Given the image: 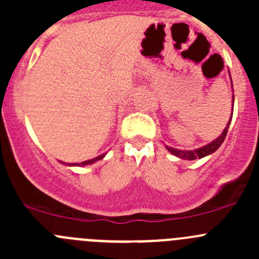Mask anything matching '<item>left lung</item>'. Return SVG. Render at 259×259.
Returning a JSON list of instances; mask_svg holds the SVG:
<instances>
[{
	"label": "left lung",
	"instance_id": "obj_1",
	"mask_svg": "<svg viewBox=\"0 0 259 259\" xmlns=\"http://www.w3.org/2000/svg\"><path fill=\"white\" fill-rule=\"evenodd\" d=\"M232 88H233V85H232ZM233 101H234V95H233ZM232 111H233V109H232ZM232 115H233V113H232ZM231 120H232V116H231V119H229L228 124H227L226 129L223 130V133H222V134L219 135L215 140H213V142L209 143L208 145L202 146V148H199V149H195V150H179V149L171 148V146H166V149H168L169 153H171L173 155L178 156V158H180V159H185V160H195V159L204 158V156L214 153V151H215L219 146L223 144L224 139H226V137H227V132H228L229 124H231Z\"/></svg>",
	"mask_w": 259,
	"mask_h": 259
}]
</instances>
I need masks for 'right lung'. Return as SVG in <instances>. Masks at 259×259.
I'll return each mask as SVG.
<instances>
[{
  "instance_id": "right-lung-1",
  "label": "right lung",
  "mask_w": 259,
  "mask_h": 259,
  "mask_svg": "<svg viewBox=\"0 0 259 259\" xmlns=\"http://www.w3.org/2000/svg\"><path fill=\"white\" fill-rule=\"evenodd\" d=\"M104 156H105V154H103V155L96 156V158H94V159H90V160H85V161H82V163H80V164L74 163V164H67V165H70V166H83V165H90V164H93V163H95V161H98V160H100V159H103ZM61 163H62V161H61Z\"/></svg>"
}]
</instances>
